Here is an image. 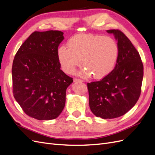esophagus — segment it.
Returning a JSON list of instances; mask_svg holds the SVG:
<instances>
[{
    "label": "esophagus",
    "instance_id": "obj_1",
    "mask_svg": "<svg viewBox=\"0 0 155 155\" xmlns=\"http://www.w3.org/2000/svg\"><path fill=\"white\" fill-rule=\"evenodd\" d=\"M74 82H81L82 83L83 81L81 80V79H74Z\"/></svg>",
    "mask_w": 155,
    "mask_h": 155
}]
</instances>
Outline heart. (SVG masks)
Masks as SVG:
<instances>
[{"label": "heart", "mask_w": 155, "mask_h": 155, "mask_svg": "<svg viewBox=\"0 0 155 155\" xmlns=\"http://www.w3.org/2000/svg\"><path fill=\"white\" fill-rule=\"evenodd\" d=\"M67 46H61L58 50L59 61L64 71L72 73L80 63L85 68L79 76L100 79L107 76L113 69L118 57L116 42L109 37L79 34L70 38Z\"/></svg>", "instance_id": "heart-1"}]
</instances>
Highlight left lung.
I'll use <instances>...</instances> for the list:
<instances>
[{
    "mask_svg": "<svg viewBox=\"0 0 155 155\" xmlns=\"http://www.w3.org/2000/svg\"><path fill=\"white\" fill-rule=\"evenodd\" d=\"M118 41L119 53L114 68L99 81L87 83L89 107L103 119H113L134 106L141 92L143 67L138 51L123 32L109 30Z\"/></svg>",
    "mask_w": 155,
    "mask_h": 155,
    "instance_id": "obj_1",
    "label": "left lung"
}]
</instances>
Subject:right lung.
<instances>
[{"label": "right lung", "mask_w": 155, "mask_h": 155, "mask_svg": "<svg viewBox=\"0 0 155 155\" xmlns=\"http://www.w3.org/2000/svg\"><path fill=\"white\" fill-rule=\"evenodd\" d=\"M64 39L58 30L34 31L18 50L12 66L13 93L29 116L50 120L59 116L72 78L61 68L58 50Z\"/></svg>", "instance_id": "obj_1"}]
</instances>
